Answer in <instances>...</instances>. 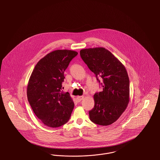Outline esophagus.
<instances>
[{"label":"esophagus","mask_w":160,"mask_h":160,"mask_svg":"<svg viewBox=\"0 0 160 160\" xmlns=\"http://www.w3.org/2000/svg\"><path fill=\"white\" fill-rule=\"evenodd\" d=\"M83 98V96H78V97H77L76 98L78 102H79V101H81Z\"/></svg>","instance_id":"1"}]
</instances>
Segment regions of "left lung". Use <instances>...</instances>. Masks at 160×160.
Masks as SVG:
<instances>
[{
  "mask_svg": "<svg viewBox=\"0 0 160 160\" xmlns=\"http://www.w3.org/2000/svg\"><path fill=\"white\" fill-rule=\"evenodd\" d=\"M80 56L97 80H102V91L95 93V105L89 111L92 122L107 126L116 122L128 106L129 80L125 66L104 47L82 49Z\"/></svg>",
  "mask_w": 160,
  "mask_h": 160,
  "instance_id": "obj_1",
  "label": "left lung"
}]
</instances>
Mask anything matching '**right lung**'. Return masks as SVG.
<instances>
[{
    "label": "right lung",
    "mask_w": 160,
    "mask_h": 160,
    "mask_svg": "<svg viewBox=\"0 0 160 160\" xmlns=\"http://www.w3.org/2000/svg\"><path fill=\"white\" fill-rule=\"evenodd\" d=\"M78 54L76 51L56 50L38 61L27 87L28 101L45 125L56 128L68 121L74 103L68 92L62 91L64 71Z\"/></svg>",
    "instance_id": "1"
}]
</instances>
